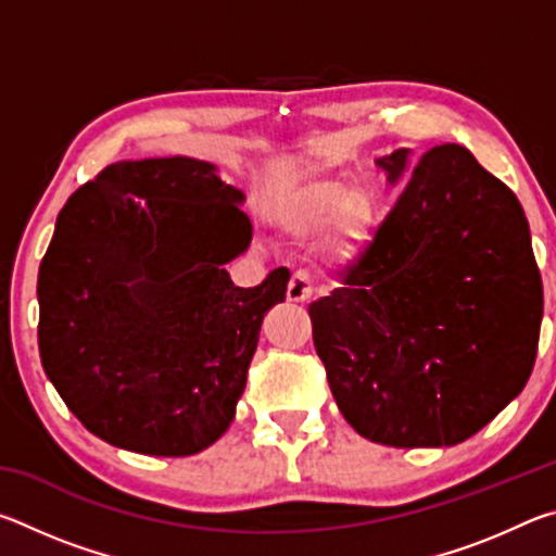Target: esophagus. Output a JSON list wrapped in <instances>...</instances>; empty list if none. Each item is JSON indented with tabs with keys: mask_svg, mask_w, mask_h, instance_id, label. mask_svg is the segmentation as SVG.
Masks as SVG:
<instances>
[{
	"mask_svg": "<svg viewBox=\"0 0 556 556\" xmlns=\"http://www.w3.org/2000/svg\"><path fill=\"white\" fill-rule=\"evenodd\" d=\"M312 294H314V285H312V279H308L306 275H301V271H296V275L289 279L287 299H289V301H294V304H304V301L312 299Z\"/></svg>",
	"mask_w": 556,
	"mask_h": 556,
	"instance_id": "34e87169",
	"label": "esophagus"
}]
</instances>
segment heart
Listing matches in <instances>:
<instances>
[{
    "label": "heart",
    "mask_w": 556,
    "mask_h": 556,
    "mask_svg": "<svg viewBox=\"0 0 556 556\" xmlns=\"http://www.w3.org/2000/svg\"><path fill=\"white\" fill-rule=\"evenodd\" d=\"M281 220L301 235L324 232L336 223L343 232L345 248L355 250L370 240L378 223V201L365 186L312 178L287 195L281 203Z\"/></svg>",
    "instance_id": "heart-1"
}]
</instances>
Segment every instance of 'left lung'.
Here are the masks:
<instances>
[{"label":"left lung","instance_id":"obj_1","mask_svg":"<svg viewBox=\"0 0 556 556\" xmlns=\"http://www.w3.org/2000/svg\"><path fill=\"white\" fill-rule=\"evenodd\" d=\"M343 287L308 306L338 409L375 444L454 446L522 392L538 357L542 277L517 195L466 147L409 164Z\"/></svg>","mask_w":556,"mask_h":556}]
</instances>
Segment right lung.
<instances>
[{
	"label": "right lung",
	"instance_id": "obj_1",
	"mask_svg": "<svg viewBox=\"0 0 556 556\" xmlns=\"http://www.w3.org/2000/svg\"><path fill=\"white\" fill-rule=\"evenodd\" d=\"M242 191L188 156L117 162L59 213L39 267V353L75 417L112 446L191 456L218 441L289 269L235 287Z\"/></svg>",
	"mask_w": 556,
	"mask_h": 556
}]
</instances>
